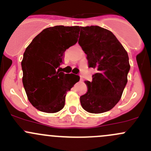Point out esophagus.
<instances>
[{
	"label": "esophagus",
	"instance_id": "esophagus-1",
	"mask_svg": "<svg viewBox=\"0 0 151 151\" xmlns=\"http://www.w3.org/2000/svg\"><path fill=\"white\" fill-rule=\"evenodd\" d=\"M80 80H83V77H82L81 75H80Z\"/></svg>",
	"mask_w": 151,
	"mask_h": 151
}]
</instances>
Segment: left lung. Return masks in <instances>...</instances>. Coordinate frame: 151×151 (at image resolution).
<instances>
[{
	"mask_svg": "<svg viewBox=\"0 0 151 151\" xmlns=\"http://www.w3.org/2000/svg\"><path fill=\"white\" fill-rule=\"evenodd\" d=\"M79 45L87 55L88 66L96 70L88 91L80 96L85 111L102 113L120 101L130 69L127 52L109 30L99 26L80 27Z\"/></svg>",
	"mask_w": 151,
	"mask_h": 151,
	"instance_id": "obj_1",
	"label": "left lung"
}]
</instances>
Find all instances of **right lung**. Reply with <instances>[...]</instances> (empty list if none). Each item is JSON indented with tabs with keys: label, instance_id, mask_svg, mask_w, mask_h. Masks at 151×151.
<instances>
[{
	"label": "right lung",
	"instance_id": "obj_1",
	"mask_svg": "<svg viewBox=\"0 0 151 151\" xmlns=\"http://www.w3.org/2000/svg\"><path fill=\"white\" fill-rule=\"evenodd\" d=\"M79 26H57L44 29L28 45L23 54L22 83L31 104L47 113L61 110L65 97L80 77L60 71L64 52L75 45Z\"/></svg>",
	"mask_w": 151,
	"mask_h": 151
}]
</instances>
